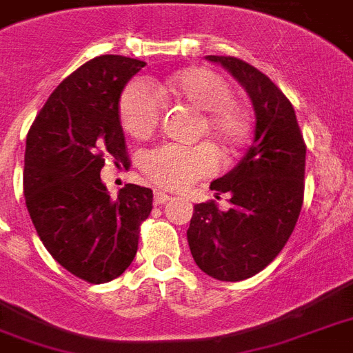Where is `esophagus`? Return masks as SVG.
<instances>
[{"label":"esophagus","mask_w":353,"mask_h":353,"mask_svg":"<svg viewBox=\"0 0 353 353\" xmlns=\"http://www.w3.org/2000/svg\"><path fill=\"white\" fill-rule=\"evenodd\" d=\"M170 199H172L170 194L161 192V190H155L154 192V203L155 205H165V203H168Z\"/></svg>","instance_id":"34e87169"}]
</instances>
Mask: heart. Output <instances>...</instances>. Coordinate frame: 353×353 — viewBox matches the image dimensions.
<instances>
[{
	"instance_id": "b5f03b06",
	"label": "heart",
	"mask_w": 353,
	"mask_h": 353,
	"mask_svg": "<svg viewBox=\"0 0 353 353\" xmlns=\"http://www.w3.org/2000/svg\"><path fill=\"white\" fill-rule=\"evenodd\" d=\"M165 93L201 112L198 133H207L220 148H238L247 135L245 110L232 101V88L220 73L196 68L174 74ZM124 132L133 139H146L155 132L163 117L159 93L146 80H133L124 88L119 104ZM144 176L157 187L181 190L201 177L218 170V154L207 143L196 146L163 144L150 150L141 159Z\"/></svg>"
}]
</instances>
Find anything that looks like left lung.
Returning <instances> with one entry per match:
<instances>
[{
	"mask_svg": "<svg viewBox=\"0 0 353 353\" xmlns=\"http://www.w3.org/2000/svg\"><path fill=\"white\" fill-rule=\"evenodd\" d=\"M221 63L251 97L254 137L243 159L210 190L229 194L231 209L216 201L194 207L187 231L194 262L209 276L238 282L260 273L279 256L295 229L304 201L306 143L288 97L269 77L234 57Z\"/></svg>",
	"mask_w": 353,
	"mask_h": 353,
	"instance_id": "left-lung-1",
	"label": "left lung"
}]
</instances>
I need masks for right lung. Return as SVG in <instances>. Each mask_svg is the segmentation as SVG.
<instances>
[{"mask_svg":"<svg viewBox=\"0 0 353 353\" xmlns=\"http://www.w3.org/2000/svg\"><path fill=\"white\" fill-rule=\"evenodd\" d=\"M146 63L102 54L71 73L36 115L25 146L23 194L34 229L71 274L104 284L135 258L154 194L128 183L117 199L101 179L106 159L126 165L119 101Z\"/></svg>","mask_w":353,"mask_h":353,"instance_id":"1","label":"right lung"}]
</instances>
